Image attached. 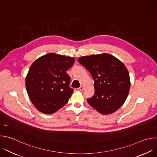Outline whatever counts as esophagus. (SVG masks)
<instances>
[{
    "instance_id": "1",
    "label": "esophagus",
    "mask_w": 157,
    "mask_h": 157,
    "mask_svg": "<svg viewBox=\"0 0 157 157\" xmlns=\"http://www.w3.org/2000/svg\"><path fill=\"white\" fill-rule=\"evenodd\" d=\"M78 91H82L83 89H84V87H83V86H80L79 88H78L77 89Z\"/></svg>"
}]
</instances>
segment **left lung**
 <instances>
[{"label":"left lung","instance_id":"8db88e82","mask_svg":"<svg viewBox=\"0 0 157 157\" xmlns=\"http://www.w3.org/2000/svg\"><path fill=\"white\" fill-rule=\"evenodd\" d=\"M78 61L94 82V94L87 99L89 104L102 114L114 113L123 105L130 90V77L125 65L107 53L82 56Z\"/></svg>","mask_w":157,"mask_h":157}]
</instances>
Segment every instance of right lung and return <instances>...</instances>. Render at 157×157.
<instances>
[{
	"instance_id": "obj_1",
	"label": "right lung",
	"mask_w": 157,
	"mask_h": 157,
	"mask_svg": "<svg viewBox=\"0 0 157 157\" xmlns=\"http://www.w3.org/2000/svg\"><path fill=\"white\" fill-rule=\"evenodd\" d=\"M75 59L48 53L35 60L25 79L27 91L35 107L47 114L55 113L68 102L73 93L66 71Z\"/></svg>"
}]
</instances>
